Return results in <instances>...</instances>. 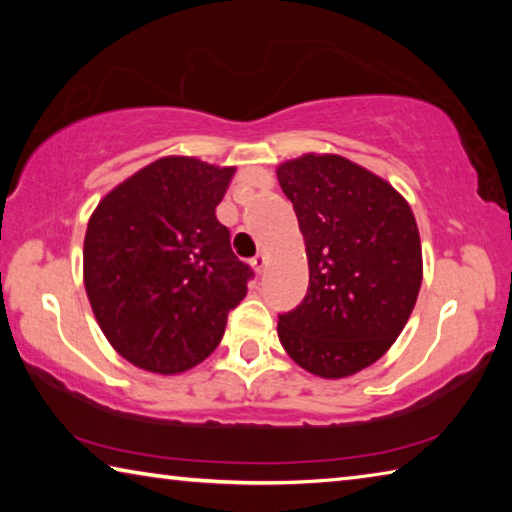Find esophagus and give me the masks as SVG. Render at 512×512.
<instances>
[{
  "label": "esophagus",
  "instance_id": "34e87169",
  "mask_svg": "<svg viewBox=\"0 0 512 512\" xmlns=\"http://www.w3.org/2000/svg\"><path fill=\"white\" fill-rule=\"evenodd\" d=\"M266 262H268V259H266V255H264V253H259V255H255L253 259H250V264H253V268H255L257 273H262V271H264V268H266Z\"/></svg>",
  "mask_w": 512,
  "mask_h": 512
}]
</instances>
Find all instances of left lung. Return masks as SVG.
I'll return each instance as SVG.
<instances>
[{
  "label": "left lung",
  "mask_w": 512,
  "mask_h": 512,
  "mask_svg": "<svg viewBox=\"0 0 512 512\" xmlns=\"http://www.w3.org/2000/svg\"><path fill=\"white\" fill-rule=\"evenodd\" d=\"M309 259L307 296L277 334L289 357L339 379L375 363L409 320L422 282L409 203L341 155H302L277 169Z\"/></svg>",
  "instance_id": "1"
}]
</instances>
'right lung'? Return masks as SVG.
Here are the masks:
<instances>
[{
	"instance_id": "1",
	"label": "right lung",
	"mask_w": 512,
	"mask_h": 512,
	"mask_svg": "<svg viewBox=\"0 0 512 512\" xmlns=\"http://www.w3.org/2000/svg\"><path fill=\"white\" fill-rule=\"evenodd\" d=\"M235 169L162 158L103 198L85 232V291L137 368L173 375L210 357L255 273L216 219Z\"/></svg>"
}]
</instances>
